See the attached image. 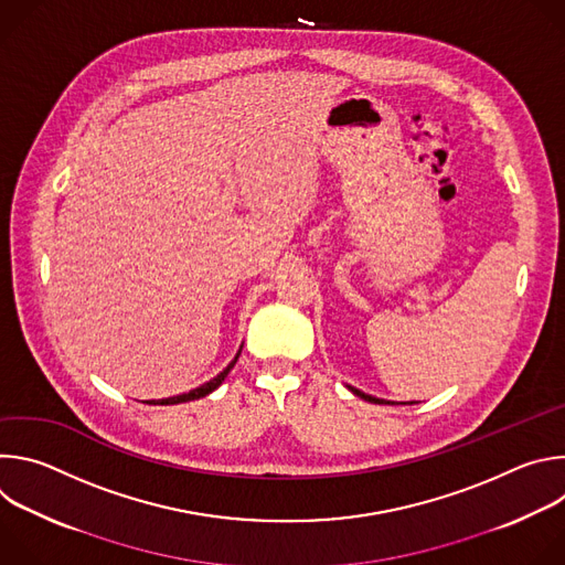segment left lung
Segmentation results:
<instances>
[{"instance_id": "obj_1", "label": "left lung", "mask_w": 565, "mask_h": 565, "mask_svg": "<svg viewBox=\"0 0 565 565\" xmlns=\"http://www.w3.org/2000/svg\"><path fill=\"white\" fill-rule=\"evenodd\" d=\"M358 397H362V399H366V402H373V405H388V399H382V397H373V395H369V393H364V391H360V388H355V386H349Z\"/></svg>"}]
</instances>
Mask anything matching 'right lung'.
<instances>
[{
  "mask_svg": "<svg viewBox=\"0 0 565 565\" xmlns=\"http://www.w3.org/2000/svg\"><path fill=\"white\" fill-rule=\"evenodd\" d=\"M241 353V351H238ZM238 353H236V358L216 375V377H212L210 382H205V384H201V386H196V388H192V391H188V393H183V395H174V397H163V399H147L149 405L153 402V405H179V402H190V399H199V397H205L207 393H212L214 388H218L221 386V382L227 377V373L232 371V366L236 364V360H238Z\"/></svg>",
  "mask_w": 565,
  "mask_h": 565,
  "instance_id": "obj_1",
  "label": "right lung"
}]
</instances>
